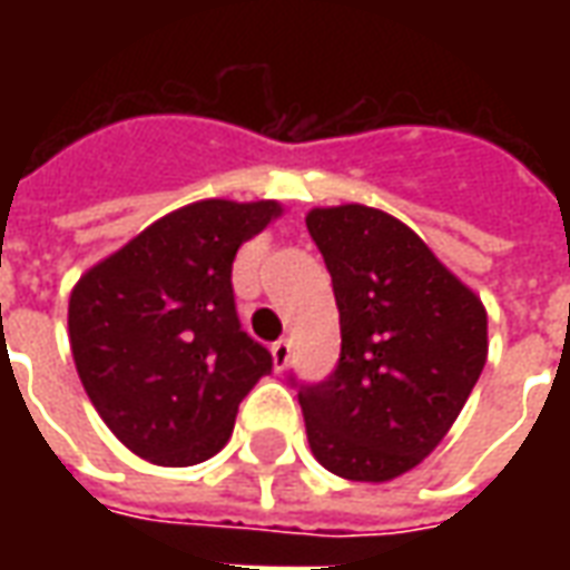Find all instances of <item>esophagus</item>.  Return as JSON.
<instances>
[{
    "label": "esophagus",
    "mask_w": 570,
    "mask_h": 570,
    "mask_svg": "<svg viewBox=\"0 0 570 570\" xmlns=\"http://www.w3.org/2000/svg\"><path fill=\"white\" fill-rule=\"evenodd\" d=\"M289 354H293V345H289V338H277V342L272 345L274 370H284L286 363H289Z\"/></svg>",
    "instance_id": "esophagus-1"
}]
</instances>
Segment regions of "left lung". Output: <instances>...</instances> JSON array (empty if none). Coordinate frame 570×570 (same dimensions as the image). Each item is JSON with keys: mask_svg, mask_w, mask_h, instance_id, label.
<instances>
[{"mask_svg": "<svg viewBox=\"0 0 570 570\" xmlns=\"http://www.w3.org/2000/svg\"><path fill=\"white\" fill-rule=\"evenodd\" d=\"M333 277L342 354L298 403L314 458L354 482H387L428 458L489 354L485 308L409 225L363 204L308 213Z\"/></svg>", "mask_w": 570, "mask_h": 570, "instance_id": "8db88e82", "label": "left lung"}]
</instances>
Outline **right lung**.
Instances as JSON below:
<instances>
[{"label":"right lung","instance_id":"right-lung-1","mask_svg":"<svg viewBox=\"0 0 570 570\" xmlns=\"http://www.w3.org/2000/svg\"><path fill=\"white\" fill-rule=\"evenodd\" d=\"M274 200H198L94 265L69 298L76 370L106 428L151 464L191 466L223 449L240 400L274 366L240 326L237 247Z\"/></svg>","mask_w":570,"mask_h":570}]
</instances>
